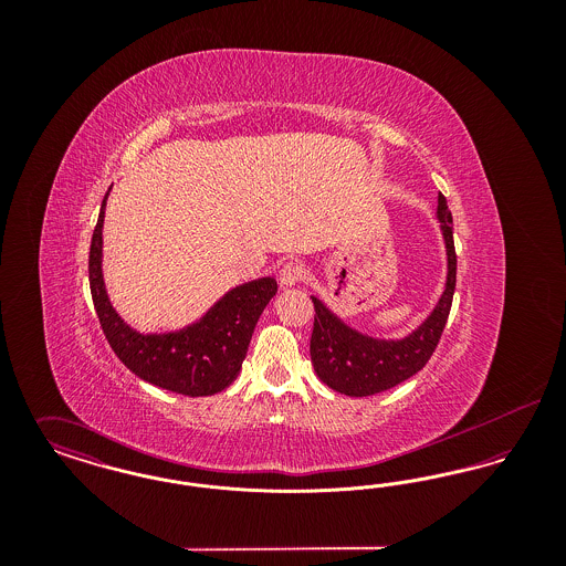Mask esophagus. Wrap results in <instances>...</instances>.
Listing matches in <instances>:
<instances>
[{"label": "esophagus", "mask_w": 566, "mask_h": 566, "mask_svg": "<svg viewBox=\"0 0 566 566\" xmlns=\"http://www.w3.org/2000/svg\"><path fill=\"white\" fill-rule=\"evenodd\" d=\"M303 277H305V268H303L301 263H286V265L280 270V273H277L280 286H284V289L296 286Z\"/></svg>", "instance_id": "obj_1"}]
</instances>
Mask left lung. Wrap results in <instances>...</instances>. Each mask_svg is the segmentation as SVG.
I'll use <instances>...</instances> for the list:
<instances>
[{"mask_svg":"<svg viewBox=\"0 0 566 566\" xmlns=\"http://www.w3.org/2000/svg\"><path fill=\"white\" fill-rule=\"evenodd\" d=\"M437 220L446 243L448 275L446 286L424 323L401 339L371 337L352 328L323 298L312 295L316 310L310 356L316 376L328 388L348 397H369L384 392L416 376L432 356L448 323L452 296L457 289V250L452 231V212L446 197H437Z\"/></svg>","mask_w":566,"mask_h":566,"instance_id":"8db88e82","label":"left lung"}]
</instances>
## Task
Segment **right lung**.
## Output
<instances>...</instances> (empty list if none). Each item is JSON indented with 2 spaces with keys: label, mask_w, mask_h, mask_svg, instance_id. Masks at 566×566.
<instances>
[{
  "label": "right lung",
  "mask_w": 566,
  "mask_h": 566,
  "mask_svg": "<svg viewBox=\"0 0 566 566\" xmlns=\"http://www.w3.org/2000/svg\"><path fill=\"white\" fill-rule=\"evenodd\" d=\"M104 197L91 240L88 282L99 324L123 365L148 384L185 397H210L224 390L242 369L254 326L277 282L268 275L243 282L220 296L195 323L178 331L139 333L125 323L109 301L104 282Z\"/></svg>",
  "instance_id": "1"
}]
</instances>
